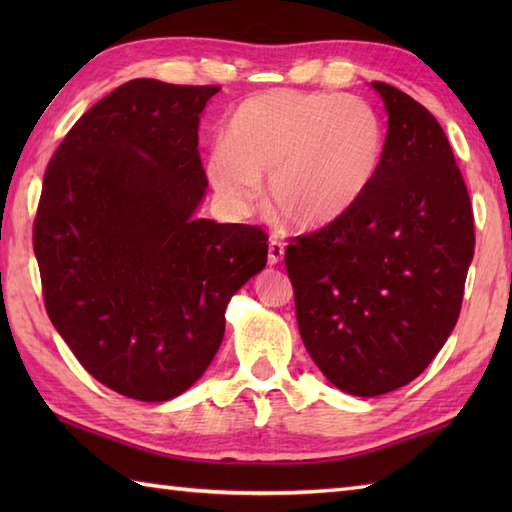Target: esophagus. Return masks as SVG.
Instances as JSON below:
<instances>
[{
    "label": "esophagus",
    "mask_w": 512,
    "mask_h": 512,
    "mask_svg": "<svg viewBox=\"0 0 512 512\" xmlns=\"http://www.w3.org/2000/svg\"><path fill=\"white\" fill-rule=\"evenodd\" d=\"M284 253H286V246L281 244L279 239H270V244H268V264L270 266L281 264V259H284Z\"/></svg>",
    "instance_id": "esophagus-1"
}]
</instances>
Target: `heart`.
I'll use <instances>...</instances> for the list:
<instances>
[{
  "instance_id": "obj_1",
  "label": "heart",
  "mask_w": 512,
  "mask_h": 512,
  "mask_svg": "<svg viewBox=\"0 0 512 512\" xmlns=\"http://www.w3.org/2000/svg\"><path fill=\"white\" fill-rule=\"evenodd\" d=\"M383 118L356 96L273 90L237 107L206 178L233 209H246L270 176V204L286 222L323 228L361 202L383 165Z\"/></svg>"
}]
</instances>
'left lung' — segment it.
<instances>
[{
	"instance_id": "obj_1",
	"label": "left lung",
	"mask_w": 512,
	"mask_h": 512,
	"mask_svg": "<svg viewBox=\"0 0 512 512\" xmlns=\"http://www.w3.org/2000/svg\"><path fill=\"white\" fill-rule=\"evenodd\" d=\"M387 112L378 176L343 220L286 248L301 341L345 394L372 398L420 376L460 317L473 209L433 114L372 81Z\"/></svg>"
}]
</instances>
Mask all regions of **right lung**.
Listing matches in <instances>:
<instances>
[{"label": "right lung", "instance_id": "obj_1", "mask_svg": "<svg viewBox=\"0 0 512 512\" xmlns=\"http://www.w3.org/2000/svg\"><path fill=\"white\" fill-rule=\"evenodd\" d=\"M217 92L129 81L74 123L43 176L32 246L48 317L134 400H171L206 372L228 301L266 266L262 228L198 217V127Z\"/></svg>", "mask_w": 512, "mask_h": 512}]
</instances>
